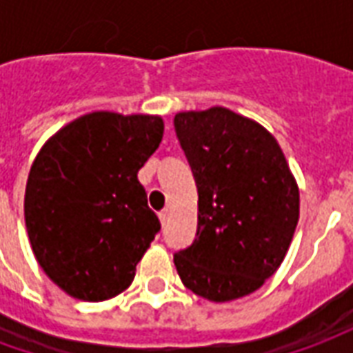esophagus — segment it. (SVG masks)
I'll list each match as a JSON object with an SVG mask.
<instances>
[{
  "label": "esophagus",
  "mask_w": 353,
  "mask_h": 353,
  "mask_svg": "<svg viewBox=\"0 0 353 353\" xmlns=\"http://www.w3.org/2000/svg\"><path fill=\"white\" fill-rule=\"evenodd\" d=\"M159 217H161L162 225H168V221H170V210H162L161 214H159Z\"/></svg>",
  "instance_id": "obj_1"
}]
</instances>
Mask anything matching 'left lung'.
Masks as SVG:
<instances>
[{"mask_svg":"<svg viewBox=\"0 0 353 353\" xmlns=\"http://www.w3.org/2000/svg\"><path fill=\"white\" fill-rule=\"evenodd\" d=\"M174 126L199 189L196 238L174 255L187 289L212 303L257 291L285 257L299 187L265 126L227 108L181 111Z\"/></svg>","mask_w":353,"mask_h":353,"instance_id":"8db88e82","label":"left lung"}]
</instances>
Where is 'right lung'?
Listing matches in <instances>:
<instances>
[{
  "mask_svg": "<svg viewBox=\"0 0 353 353\" xmlns=\"http://www.w3.org/2000/svg\"><path fill=\"white\" fill-rule=\"evenodd\" d=\"M162 134L159 115L94 111L35 157L24 194L28 238L43 272L73 299L123 293L161 230L138 172Z\"/></svg>",
  "mask_w": 353,
  "mask_h": 353,
  "instance_id": "right-lung-1",
  "label": "right lung"
}]
</instances>
